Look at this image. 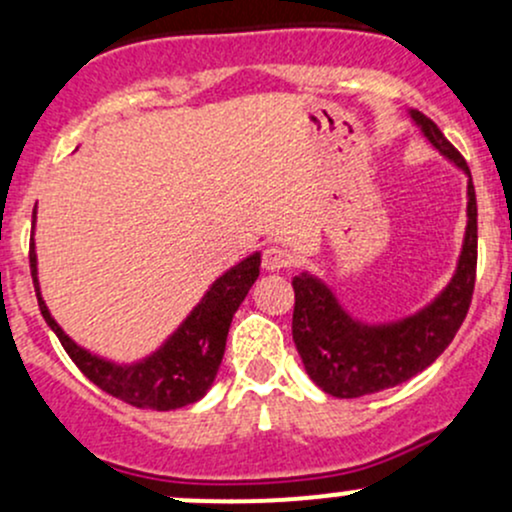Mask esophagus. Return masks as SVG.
I'll return each mask as SVG.
<instances>
[{
	"label": "esophagus",
	"mask_w": 512,
	"mask_h": 512,
	"mask_svg": "<svg viewBox=\"0 0 512 512\" xmlns=\"http://www.w3.org/2000/svg\"><path fill=\"white\" fill-rule=\"evenodd\" d=\"M289 265H291V257L284 247L279 245L265 247V252H262V267L269 269V272H282V269H286Z\"/></svg>",
	"instance_id": "obj_1"
}]
</instances>
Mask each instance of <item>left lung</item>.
Listing matches in <instances>:
<instances>
[{
    "instance_id": "8db88e82",
    "label": "left lung",
    "mask_w": 512,
    "mask_h": 512,
    "mask_svg": "<svg viewBox=\"0 0 512 512\" xmlns=\"http://www.w3.org/2000/svg\"><path fill=\"white\" fill-rule=\"evenodd\" d=\"M411 119L459 170L469 174L466 187V235L459 255L457 272L435 301L423 311L396 323L367 325L355 320L313 274L301 272L294 277V335L303 367L308 376L335 398H362L369 393L393 389L428 369L457 330L462 328L466 311L471 306L476 284V192L466 160L449 140L442 136L435 121L420 111H411Z\"/></svg>"
}]
</instances>
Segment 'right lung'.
I'll return each instance as SVG.
<instances>
[{
  "instance_id": "obj_1",
  "label": "right lung",
  "mask_w": 512,
  "mask_h": 512,
  "mask_svg": "<svg viewBox=\"0 0 512 512\" xmlns=\"http://www.w3.org/2000/svg\"><path fill=\"white\" fill-rule=\"evenodd\" d=\"M33 221H36V211H33ZM28 260H31L38 308H41L50 330L58 335L67 355L80 367V372L92 384H97L101 391L111 393L123 403H131L136 408H150V411L184 408L199 401L211 389L218 367H221L223 352H226L230 320H233L240 303L245 301L250 286L260 277V252H255V255L245 257L243 262L230 267L223 277H218L211 284L199 306L189 313L187 320L174 330L160 350L136 364H114L72 342L63 333V328L55 323V318L50 316L46 301L41 296V286H38L33 238Z\"/></svg>"
}]
</instances>
